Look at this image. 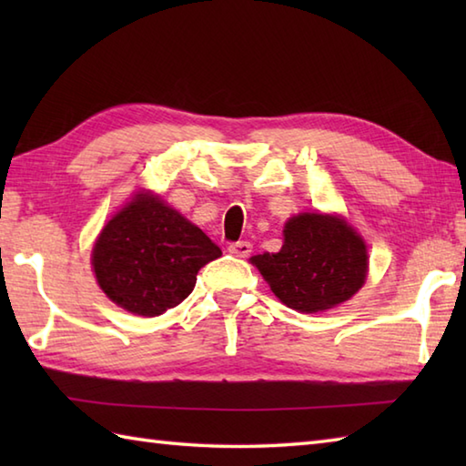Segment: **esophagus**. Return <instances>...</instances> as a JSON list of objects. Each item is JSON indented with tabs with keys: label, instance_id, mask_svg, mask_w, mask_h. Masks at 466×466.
<instances>
[{
	"label": "esophagus",
	"instance_id": "1",
	"mask_svg": "<svg viewBox=\"0 0 466 466\" xmlns=\"http://www.w3.org/2000/svg\"><path fill=\"white\" fill-rule=\"evenodd\" d=\"M228 252L234 256H240V258H246V256H250V252H252V244L248 240L232 242L230 246H228Z\"/></svg>",
	"mask_w": 466,
	"mask_h": 466
}]
</instances>
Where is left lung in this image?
Segmentation results:
<instances>
[{
	"mask_svg": "<svg viewBox=\"0 0 466 466\" xmlns=\"http://www.w3.org/2000/svg\"><path fill=\"white\" fill-rule=\"evenodd\" d=\"M250 260L289 309L319 312L359 292L369 256L360 236L342 218L300 214L286 222L279 252Z\"/></svg>",
	"mask_w": 466,
	"mask_h": 466,
	"instance_id": "left-lung-1",
	"label": "left lung"
}]
</instances>
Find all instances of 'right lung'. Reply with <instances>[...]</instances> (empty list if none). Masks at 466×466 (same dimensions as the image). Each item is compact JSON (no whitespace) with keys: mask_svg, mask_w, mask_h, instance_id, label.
Segmentation results:
<instances>
[{"mask_svg":"<svg viewBox=\"0 0 466 466\" xmlns=\"http://www.w3.org/2000/svg\"><path fill=\"white\" fill-rule=\"evenodd\" d=\"M222 250L154 194H136L94 246V272L107 299L127 312L157 316L180 304L204 264Z\"/></svg>","mask_w":466,"mask_h":466,"instance_id":"obj_1","label":"right lung"}]
</instances>
